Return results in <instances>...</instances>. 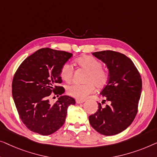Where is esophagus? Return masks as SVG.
Here are the masks:
<instances>
[{
  "mask_svg": "<svg viewBox=\"0 0 157 157\" xmlns=\"http://www.w3.org/2000/svg\"><path fill=\"white\" fill-rule=\"evenodd\" d=\"M85 100H76V103L77 104H81V103H83Z\"/></svg>",
  "mask_w": 157,
  "mask_h": 157,
  "instance_id": "34e87169",
  "label": "esophagus"
}]
</instances>
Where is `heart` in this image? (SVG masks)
<instances>
[{"instance_id":"1","label":"heart","mask_w":157,"mask_h":157,"mask_svg":"<svg viewBox=\"0 0 157 157\" xmlns=\"http://www.w3.org/2000/svg\"><path fill=\"white\" fill-rule=\"evenodd\" d=\"M79 67L87 70L85 84H72L67 87V92L70 96L83 100L93 93L97 87H102L107 84L109 78L108 72L102 68V63L92 56H83L75 60ZM74 73L73 67L69 63H65L60 70V75L64 81L69 82Z\"/></svg>"}]
</instances>
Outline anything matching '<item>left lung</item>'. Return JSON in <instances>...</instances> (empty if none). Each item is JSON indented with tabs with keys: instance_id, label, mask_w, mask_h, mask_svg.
<instances>
[{
	"instance_id": "1",
	"label": "left lung",
	"mask_w": 157,
	"mask_h": 157,
	"mask_svg": "<svg viewBox=\"0 0 157 157\" xmlns=\"http://www.w3.org/2000/svg\"><path fill=\"white\" fill-rule=\"evenodd\" d=\"M92 55L109 70L107 84L100 92L105 99L103 101L109 104L101 107L98 103V111L89 117V122L100 134L114 135L127 129L135 118L142 93V78L133 62L125 55L112 50Z\"/></svg>"
}]
</instances>
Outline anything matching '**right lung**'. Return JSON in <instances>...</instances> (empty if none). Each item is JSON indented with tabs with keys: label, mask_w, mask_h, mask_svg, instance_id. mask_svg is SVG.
<instances>
[{
	"label": "right lung",
	"mask_w": 157,
	"mask_h": 157,
	"mask_svg": "<svg viewBox=\"0 0 157 157\" xmlns=\"http://www.w3.org/2000/svg\"><path fill=\"white\" fill-rule=\"evenodd\" d=\"M72 53L42 48L28 56L17 68L12 82V94L20 118L28 129L41 135H50L65 122L67 108L74 98L62 95L52 105L48 100L52 92L62 95L65 89L60 70Z\"/></svg>",
	"instance_id": "add662e5"
}]
</instances>
